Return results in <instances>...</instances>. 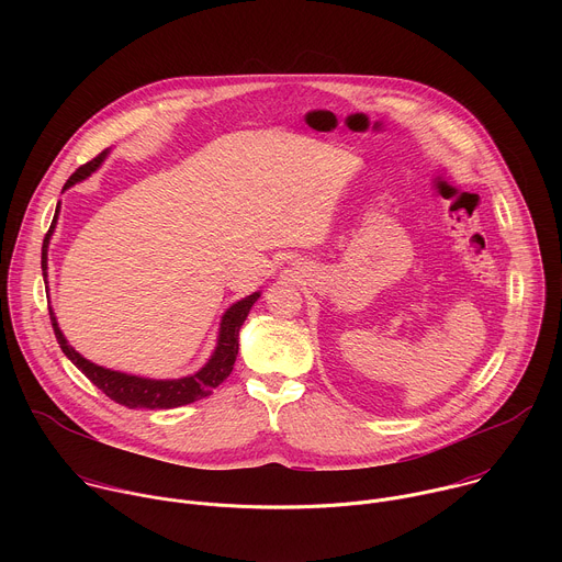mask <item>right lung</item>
<instances>
[{
	"label": "right lung",
	"mask_w": 562,
	"mask_h": 562,
	"mask_svg": "<svg viewBox=\"0 0 562 562\" xmlns=\"http://www.w3.org/2000/svg\"><path fill=\"white\" fill-rule=\"evenodd\" d=\"M106 157V150H102L95 159L87 162L85 167H79L64 184V189L72 187L75 182L87 180ZM57 213H59V204L55 209V217L50 222V228L44 237L42 245V271H44V282H46V271H48V243L50 235L57 222ZM260 293H251L245 300L235 302L231 308H226V313L222 315L220 323V336H217V347L211 356V360L191 375L178 378V380H150V378H139V375H128V373H120V371H111L104 369L100 364H93L91 360L79 356L64 338V334L57 327V317L53 313V308L48 306L50 313V325L55 331V338L64 351V356L82 371L98 389H102V393H106L111 400H115L117 405H124L128 409H173V407H182V405H191L195 400H202L206 395L213 393L215 386H220L228 373L233 371L235 358H237V336H239V327L245 325V319L251 311V306L258 302Z\"/></svg>",
	"instance_id": "right-lung-1"
}]
</instances>
